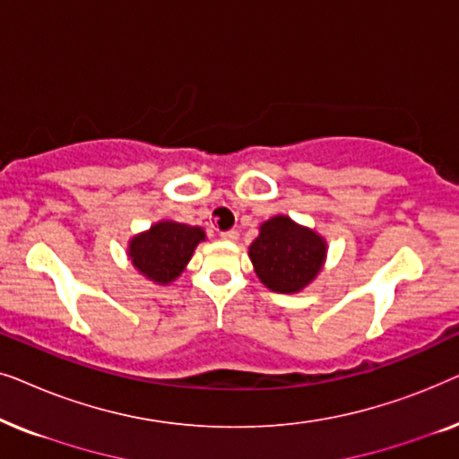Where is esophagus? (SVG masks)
<instances>
[{
	"label": "esophagus",
	"mask_w": 459,
	"mask_h": 459,
	"mask_svg": "<svg viewBox=\"0 0 459 459\" xmlns=\"http://www.w3.org/2000/svg\"><path fill=\"white\" fill-rule=\"evenodd\" d=\"M221 238H223V240H228V242H238L240 234H238L236 230H228V231H221Z\"/></svg>",
	"instance_id": "obj_1"
}]
</instances>
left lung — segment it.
<instances>
[{
    "label": "left lung",
    "mask_w": 459,
    "mask_h": 459,
    "mask_svg": "<svg viewBox=\"0 0 459 459\" xmlns=\"http://www.w3.org/2000/svg\"><path fill=\"white\" fill-rule=\"evenodd\" d=\"M325 253L328 244L322 236L286 215L261 223L259 236L248 248L259 280L269 290L281 294L300 292L309 286L322 272Z\"/></svg>",
    "instance_id": "left-lung-1"
}]
</instances>
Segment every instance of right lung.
<instances>
[{"label": "right lung", "instance_id": "add662e5", "mask_svg": "<svg viewBox=\"0 0 459 459\" xmlns=\"http://www.w3.org/2000/svg\"><path fill=\"white\" fill-rule=\"evenodd\" d=\"M206 238L203 228L159 221L129 240V259L134 267L156 284H171L192 259L194 248Z\"/></svg>", "mask_w": 459, "mask_h": 459}]
</instances>
